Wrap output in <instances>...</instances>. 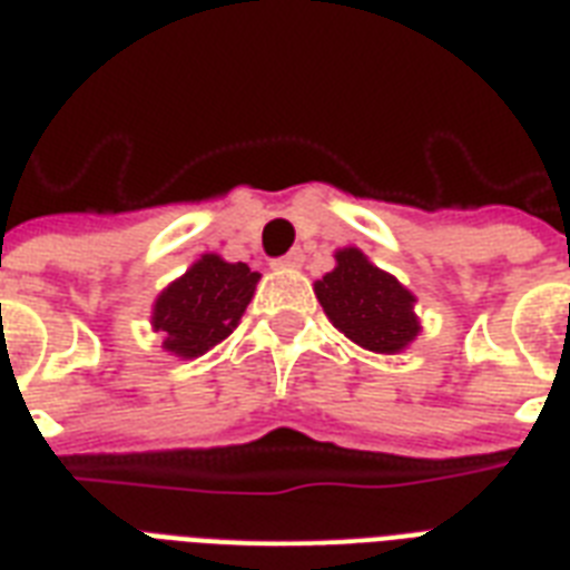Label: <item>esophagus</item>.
<instances>
[{"instance_id":"34e87169","label":"esophagus","mask_w":570,"mask_h":570,"mask_svg":"<svg viewBox=\"0 0 570 570\" xmlns=\"http://www.w3.org/2000/svg\"><path fill=\"white\" fill-rule=\"evenodd\" d=\"M304 263V250L302 248H293L289 254H284L281 259H275V266L281 268H298Z\"/></svg>"}]
</instances>
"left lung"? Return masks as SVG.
Listing matches in <instances>:
<instances>
[{"mask_svg": "<svg viewBox=\"0 0 570 570\" xmlns=\"http://www.w3.org/2000/svg\"><path fill=\"white\" fill-rule=\"evenodd\" d=\"M313 289L334 328L370 352L393 355L420 331L414 295L357 248L337 250V268L316 281Z\"/></svg>", "mask_w": 570, "mask_h": 570, "instance_id": "obj_1", "label": "left lung"}]
</instances>
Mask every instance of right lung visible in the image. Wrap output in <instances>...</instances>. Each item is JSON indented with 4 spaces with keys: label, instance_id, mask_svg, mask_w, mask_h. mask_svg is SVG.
Returning <instances> with one entry per match:
<instances>
[{
    "label": "right lung",
    "instance_id": "right-lung-1",
    "mask_svg": "<svg viewBox=\"0 0 570 570\" xmlns=\"http://www.w3.org/2000/svg\"><path fill=\"white\" fill-rule=\"evenodd\" d=\"M257 281V272L245 263H224L215 254H204L156 298L154 328L165 334L163 346L180 357L209 352L236 328Z\"/></svg>",
    "mask_w": 570,
    "mask_h": 570
}]
</instances>
